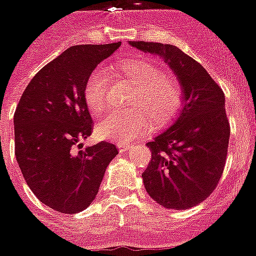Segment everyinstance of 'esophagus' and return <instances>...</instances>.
Segmentation results:
<instances>
[{"label": "esophagus", "mask_w": 256, "mask_h": 256, "mask_svg": "<svg viewBox=\"0 0 256 256\" xmlns=\"http://www.w3.org/2000/svg\"><path fill=\"white\" fill-rule=\"evenodd\" d=\"M132 147V144H130V143H122V142L118 143V148L121 150V151H128V150H130Z\"/></svg>", "instance_id": "obj_1"}]
</instances>
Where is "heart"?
Listing matches in <instances>:
<instances>
[{
    "label": "heart",
    "mask_w": 256,
    "mask_h": 256,
    "mask_svg": "<svg viewBox=\"0 0 256 256\" xmlns=\"http://www.w3.org/2000/svg\"><path fill=\"white\" fill-rule=\"evenodd\" d=\"M118 78L134 85L130 96L132 109L114 110L104 114L96 124L101 139L128 142L151 128H163L178 116L182 90L172 74L162 72L156 63L143 58H128L114 64ZM108 78L102 70H92L84 84V100L93 113L105 108Z\"/></svg>",
    "instance_id": "b5f03b06"
}]
</instances>
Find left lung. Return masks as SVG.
<instances>
[{"label": "left lung", "mask_w": 256, "mask_h": 256, "mask_svg": "<svg viewBox=\"0 0 256 256\" xmlns=\"http://www.w3.org/2000/svg\"><path fill=\"white\" fill-rule=\"evenodd\" d=\"M130 44L160 56L182 90L178 117L147 143L151 160L142 174L144 188L167 209L196 206L217 188L225 168L230 138L225 94L206 70L176 46L142 40Z\"/></svg>", "instance_id": "obj_1"}]
</instances>
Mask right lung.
<instances>
[{
    "label": "right lung",
    "mask_w": 256,
    "mask_h": 256,
    "mask_svg": "<svg viewBox=\"0 0 256 256\" xmlns=\"http://www.w3.org/2000/svg\"><path fill=\"white\" fill-rule=\"evenodd\" d=\"M121 46H72L31 78L14 113L16 158L35 196L54 210L74 214L88 208L116 144L82 147L93 121L84 100L89 74Z\"/></svg>",
    "instance_id": "1"
}]
</instances>
